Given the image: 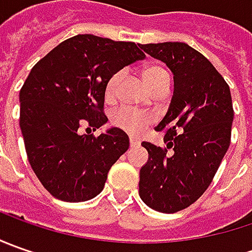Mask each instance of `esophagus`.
Returning a JSON list of instances; mask_svg holds the SVG:
<instances>
[{"instance_id": "34e87169", "label": "esophagus", "mask_w": 252, "mask_h": 252, "mask_svg": "<svg viewBox=\"0 0 252 252\" xmlns=\"http://www.w3.org/2000/svg\"><path fill=\"white\" fill-rule=\"evenodd\" d=\"M129 141H130V146H131V147H134V146H139V144H140V141L136 140L134 137H130V139H129Z\"/></svg>"}]
</instances>
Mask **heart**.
Here are the masks:
<instances>
[{"label": "heart", "instance_id": "obj_1", "mask_svg": "<svg viewBox=\"0 0 252 252\" xmlns=\"http://www.w3.org/2000/svg\"><path fill=\"white\" fill-rule=\"evenodd\" d=\"M121 73H115L105 85V98L108 101L115 98L116 90H118V84L121 81ZM164 75H167V71L162 67H158V65H149V67H146L143 70V77H144L146 83L149 85V88L157 83ZM111 121L113 123V126H116L118 129L126 131L131 136H140L141 133H144V130L147 129V126L153 122V118L150 115L141 113V112L136 111L134 108H130V106H121L112 113Z\"/></svg>", "mask_w": 252, "mask_h": 252}]
</instances>
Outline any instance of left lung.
<instances>
[{"label":"left lung","instance_id":"1","mask_svg":"<svg viewBox=\"0 0 252 252\" xmlns=\"http://www.w3.org/2000/svg\"><path fill=\"white\" fill-rule=\"evenodd\" d=\"M167 64L174 95L156 130L164 131L167 150L143 143L149 160L140 169L141 200L161 213L188 208L208 189L223 160L234 118L227 83L208 59L181 42L139 44Z\"/></svg>","mask_w":252,"mask_h":252}]
</instances>
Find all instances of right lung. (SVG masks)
I'll use <instances>...</instances> for the list:
<instances>
[{
  "label": "right lung",
  "mask_w": 252,
  "mask_h": 252,
  "mask_svg": "<svg viewBox=\"0 0 252 252\" xmlns=\"http://www.w3.org/2000/svg\"><path fill=\"white\" fill-rule=\"evenodd\" d=\"M144 59L139 44L77 34L34 65L19 92L25 149L36 177L54 198L84 202L101 193L111 167L129 149V136L109 127L102 108L105 85L123 67Z\"/></svg>",
  "instance_id": "obj_1"
}]
</instances>
